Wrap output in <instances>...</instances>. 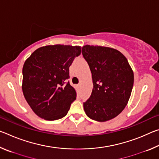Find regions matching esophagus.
<instances>
[{"mask_svg":"<svg viewBox=\"0 0 159 159\" xmlns=\"http://www.w3.org/2000/svg\"><path fill=\"white\" fill-rule=\"evenodd\" d=\"M80 85H81V84H80V83H79V84H78V85H77V88H79L80 87Z\"/></svg>","mask_w":159,"mask_h":159,"instance_id":"1","label":"esophagus"}]
</instances>
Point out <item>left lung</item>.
I'll list each match as a JSON object with an SVG mask.
<instances>
[{
	"label": "left lung",
	"mask_w": 159,
	"mask_h": 159,
	"mask_svg": "<svg viewBox=\"0 0 159 159\" xmlns=\"http://www.w3.org/2000/svg\"><path fill=\"white\" fill-rule=\"evenodd\" d=\"M83 57L92 73L93 88L83 103L86 115L104 122L116 117L127 105L134 83V74L128 60L114 48L86 45Z\"/></svg>",
	"instance_id": "left-lung-1"
}]
</instances>
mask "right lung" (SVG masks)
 Returning <instances> with one entry per match:
<instances>
[{
	"instance_id": "1",
	"label": "right lung",
	"mask_w": 159,
	"mask_h": 159,
	"mask_svg": "<svg viewBox=\"0 0 159 159\" xmlns=\"http://www.w3.org/2000/svg\"><path fill=\"white\" fill-rule=\"evenodd\" d=\"M80 52V46L46 45L38 48L25 61L21 87L38 116L55 120L67 114L76 99V90L67 82L69 66Z\"/></svg>"
}]
</instances>
